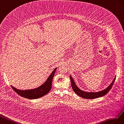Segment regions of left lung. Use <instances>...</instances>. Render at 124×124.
<instances>
[{
	"label": "left lung",
	"instance_id": "8db88e82",
	"mask_svg": "<svg viewBox=\"0 0 124 124\" xmlns=\"http://www.w3.org/2000/svg\"><path fill=\"white\" fill-rule=\"evenodd\" d=\"M115 78L116 77L114 78V79L112 81V83L109 85L106 89L100 91L94 92V93H93V92L84 91L80 89L79 88L76 86V85L75 84V82H74L72 77L70 75V81H71L72 89L74 90V91L75 92L77 95H78L79 96L85 99H93L99 98L102 96H104L106 94L108 93V91L110 90L112 88V86L113 85V84H114L115 82Z\"/></svg>",
	"mask_w": 124,
	"mask_h": 124
}]
</instances>
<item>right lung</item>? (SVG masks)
Segmentation results:
<instances>
[{
    "mask_svg": "<svg viewBox=\"0 0 124 124\" xmlns=\"http://www.w3.org/2000/svg\"><path fill=\"white\" fill-rule=\"evenodd\" d=\"M56 69H57V68L53 70L45 83H44L40 86L38 87L37 88H35V89L23 90L17 89L12 86L11 87L14 91L16 92L20 96L23 98L30 99H36L41 98L44 96L46 94H47L51 90L52 79L54 78Z\"/></svg>",
    "mask_w": 124,
    "mask_h": 124,
    "instance_id": "1",
    "label": "right lung"
}]
</instances>
